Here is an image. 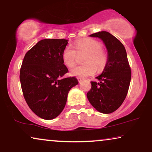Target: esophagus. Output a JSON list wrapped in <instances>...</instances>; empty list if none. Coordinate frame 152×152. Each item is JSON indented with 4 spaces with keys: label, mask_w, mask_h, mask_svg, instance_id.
Listing matches in <instances>:
<instances>
[{
    "label": "esophagus",
    "mask_w": 152,
    "mask_h": 152,
    "mask_svg": "<svg viewBox=\"0 0 152 152\" xmlns=\"http://www.w3.org/2000/svg\"><path fill=\"white\" fill-rule=\"evenodd\" d=\"M83 80V78H78V82H79V83H80L81 81H82Z\"/></svg>",
    "instance_id": "obj_1"
}]
</instances>
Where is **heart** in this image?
I'll use <instances>...</instances> for the list:
<instances>
[{
    "label": "heart",
    "instance_id": "heart-1",
    "mask_svg": "<svg viewBox=\"0 0 152 152\" xmlns=\"http://www.w3.org/2000/svg\"><path fill=\"white\" fill-rule=\"evenodd\" d=\"M74 50L67 46L62 52V60L67 67H72L76 64L77 54H84L83 61L85 64L76 66L70 71L72 76L78 78L91 76L97 71L102 72L106 68L108 61L107 52L102 48V44L92 38H83L76 41Z\"/></svg>",
    "mask_w": 152,
    "mask_h": 152
}]
</instances>
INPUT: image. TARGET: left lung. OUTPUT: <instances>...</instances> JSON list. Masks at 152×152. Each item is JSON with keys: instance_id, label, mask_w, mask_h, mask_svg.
Listing matches in <instances>:
<instances>
[{"instance_id": "8db88e82", "label": "left lung", "mask_w": 152, "mask_h": 152, "mask_svg": "<svg viewBox=\"0 0 152 152\" xmlns=\"http://www.w3.org/2000/svg\"><path fill=\"white\" fill-rule=\"evenodd\" d=\"M89 36L103 41L108 50V61L102 74L96 78L99 83L91 81V88L87 96L97 110L109 114L118 109L126 99L131 80V68L125 47L117 38L106 31Z\"/></svg>"}]
</instances>
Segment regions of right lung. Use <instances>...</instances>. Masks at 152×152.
Masks as SVG:
<instances>
[{
	"mask_svg": "<svg viewBox=\"0 0 152 152\" xmlns=\"http://www.w3.org/2000/svg\"><path fill=\"white\" fill-rule=\"evenodd\" d=\"M67 44L65 39L39 41L26 53L20 67L24 98L31 110L44 119L60 115L69 90L78 83L74 76L62 78L68 72L62 60Z\"/></svg>",
	"mask_w": 152,
	"mask_h": 152,
	"instance_id": "add662e5",
	"label": "right lung"
}]
</instances>
